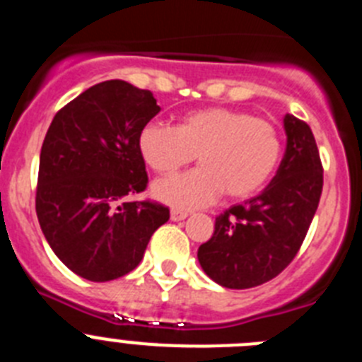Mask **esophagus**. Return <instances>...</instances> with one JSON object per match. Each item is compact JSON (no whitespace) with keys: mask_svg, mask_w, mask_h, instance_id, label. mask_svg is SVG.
I'll return each instance as SVG.
<instances>
[{"mask_svg":"<svg viewBox=\"0 0 362 362\" xmlns=\"http://www.w3.org/2000/svg\"><path fill=\"white\" fill-rule=\"evenodd\" d=\"M188 217V212H185V210H179V209H172L170 210V219L172 221H183Z\"/></svg>","mask_w":362,"mask_h":362,"instance_id":"1","label":"esophagus"}]
</instances>
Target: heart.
Listing matches in <instances>:
<instances>
[{
    "label": "heart",
    "instance_id": "1",
    "mask_svg": "<svg viewBox=\"0 0 362 362\" xmlns=\"http://www.w3.org/2000/svg\"><path fill=\"white\" fill-rule=\"evenodd\" d=\"M137 150L148 168L174 174L196 156L199 168L161 179L153 196L174 209H199L226 194L248 199L267 187L281 161V136L270 121L228 107L187 112L177 124L146 123L137 136Z\"/></svg>",
    "mask_w": 362,
    "mask_h": 362
}]
</instances>
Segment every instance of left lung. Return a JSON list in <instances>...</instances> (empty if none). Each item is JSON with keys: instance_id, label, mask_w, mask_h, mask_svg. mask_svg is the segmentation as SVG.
Returning <instances> with one entry per match:
<instances>
[{"instance_id": "8db88e82", "label": "left lung", "mask_w": 362, "mask_h": 362, "mask_svg": "<svg viewBox=\"0 0 362 362\" xmlns=\"http://www.w3.org/2000/svg\"><path fill=\"white\" fill-rule=\"evenodd\" d=\"M286 150L259 196L216 217L214 235L199 246L204 274L225 288H254L279 276L305 241L322 192V165L312 129L286 114Z\"/></svg>"}]
</instances>
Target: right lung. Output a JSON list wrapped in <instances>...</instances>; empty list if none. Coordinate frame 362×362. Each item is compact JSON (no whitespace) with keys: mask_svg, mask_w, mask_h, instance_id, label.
<instances>
[{"mask_svg":"<svg viewBox=\"0 0 362 362\" xmlns=\"http://www.w3.org/2000/svg\"><path fill=\"white\" fill-rule=\"evenodd\" d=\"M159 110L150 90L110 79L50 123L40 153L37 221L54 254L83 279L127 276L170 217L153 201H124L148 183L137 136Z\"/></svg>","mask_w":362,"mask_h":362,"instance_id":"add662e5","label":"right lung"}]
</instances>
